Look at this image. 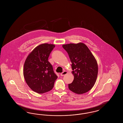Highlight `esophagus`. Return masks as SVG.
I'll use <instances>...</instances> for the list:
<instances>
[{
  "label": "esophagus",
  "instance_id": "esophagus-1",
  "mask_svg": "<svg viewBox=\"0 0 123 123\" xmlns=\"http://www.w3.org/2000/svg\"><path fill=\"white\" fill-rule=\"evenodd\" d=\"M67 73H68V72H67V71H63L62 73H61L60 75H61V76H64V75H65L66 74H67Z\"/></svg>",
  "mask_w": 123,
  "mask_h": 123
}]
</instances>
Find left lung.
Returning a JSON list of instances; mask_svg holds the SVG:
<instances>
[{
	"label": "left lung",
	"mask_w": 123,
	"mask_h": 123,
	"mask_svg": "<svg viewBox=\"0 0 123 123\" xmlns=\"http://www.w3.org/2000/svg\"><path fill=\"white\" fill-rule=\"evenodd\" d=\"M62 47L69 55L74 76L68 88L76 94L87 92L93 87L97 77L98 67L96 59L87 46L82 42L65 44Z\"/></svg>",
	"instance_id": "1"
}]
</instances>
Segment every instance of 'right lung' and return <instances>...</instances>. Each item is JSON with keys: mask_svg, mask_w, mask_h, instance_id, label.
<instances>
[{"mask_svg": "<svg viewBox=\"0 0 123 123\" xmlns=\"http://www.w3.org/2000/svg\"><path fill=\"white\" fill-rule=\"evenodd\" d=\"M55 45L41 44L29 53L26 59L24 76L27 84L32 90L43 94L52 90L58 76L54 73L53 66L48 61Z\"/></svg>", "mask_w": 123, "mask_h": 123, "instance_id": "1", "label": "right lung"}]
</instances>
